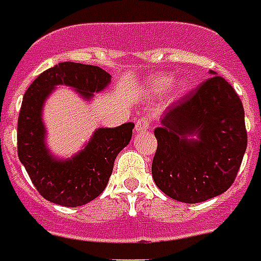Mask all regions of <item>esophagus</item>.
<instances>
[{
    "mask_svg": "<svg viewBox=\"0 0 261 261\" xmlns=\"http://www.w3.org/2000/svg\"><path fill=\"white\" fill-rule=\"evenodd\" d=\"M149 126H150V119L147 116H142L135 123V130L136 132H143L146 129H149Z\"/></svg>",
    "mask_w": 261,
    "mask_h": 261,
    "instance_id": "esophagus-1",
    "label": "esophagus"
}]
</instances>
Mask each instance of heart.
<instances>
[{"label": "heart", "mask_w": 261, "mask_h": 261, "mask_svg": "<svg viewBox=\"0 0 261 261\" xmlns=\"http://www.w3.org/2000/svg\"><path fill=\"white\" fill-rule=\"evenodd\" d=\"M149 86H150V90L153 92H156V94H163L167 90L171 88L173 86V79L169 77V75H157V77H153L149 83ZM184 83H180L178 84V91H184Z\"/></svg>", "instance_id": "b5f03b06"}]
</instances>
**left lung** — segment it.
I'll list each match as a JSON object with an SVG mask.
<instances>
[{"mask_svg": "<svg viewBox=\"0 0 261 261\" xmlns=\"http://www.w3.org/2000/svg\"><path fill=\"white\" fill-rule=\"evenodd\" d=\"M199 84L170 107L154 129L151 175L166 195L197 204L233 184L247 147L245 110L221 75Z\"/></svg>", "mask_w": 261, "mask_h": 261, "instance_id": "8db88e82", "label": "left lung"}]
</instances>
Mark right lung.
<instances>
[{
  "label": "right lung",
  "instance_id": "1",
  "mask_svg": "<svg viewBox=\"0 0 261 261\" xmlns=\"http://www.w3.org/2000/svg\"><path fill=\"white\" fill-rule=\"evenodd\" d=\"M111 74L97 66L59 63L39 74L23 95L18 118V157L38 193L63 206H80L97 198L108 184L118 153L132 138L134 123L99 127L73 159L57 160L46 149L42 108L56 86L73 87L86 99L104 90Z\"/></svg>",
  "mask_w": 261,
  "mask_h": 261
}]
</instances>
